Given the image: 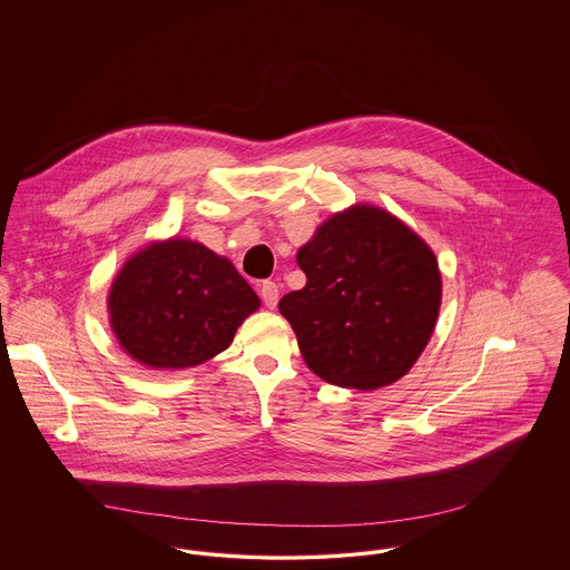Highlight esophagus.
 Segmentation results:
<instances>
[{
    "mask_svg": "<svg viewBox=\"0 0 570 570\" xmlns=\"http://www.w3.org/2000/svg\"><path fill=\"white\" fill-rule=\"evenodd\" d=\"M261 297L265 301V305L273 309L275 305H277V298H279V291H277V286H275V282H263L261 284Z\"/></svg>",
    "mask_w": 570,
    "mask_h": 570,
    "instance_id": "obj_1",
    "label": "esophagus"
}]
</instances>
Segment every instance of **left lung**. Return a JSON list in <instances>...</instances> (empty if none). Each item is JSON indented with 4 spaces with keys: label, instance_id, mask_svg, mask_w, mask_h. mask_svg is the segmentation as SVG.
Listing matches in <instances>:
<instances>
[{
    "label": "left lung",
    "instance_id": "1",
    "mask_svg": "<svg viewBox=\"0 0 570 570\" xmlns=\"http://www.w3.org/2000/svg\"><path fill=\"white\" fill-rule=\"evenodd\" d=\"M307 282L279 301L305 365L342 389L406 376L434 333L442 275L434 249L400 217L356 203L297 252Z\"/></svg>",
    "mask_w": 570,
    "mask_h": 570
}]
</instances>
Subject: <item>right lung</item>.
I'll return each instance as SVG.
<instances>
[{
	"label": "right lung",
	"mask_w": 570,
	"mask_h": 570,
	"mask_svg": "<svg viewBox=\"0 0 570 570\" xmlns=\"http://www.w3.org/2000/svg\"><path fill=\"white\" fill-rule=\"evenodd\" d=\"M107 305L124 353L177 372L226 351L261 298L228 258L170 237L136 249L112 277Z\"/></svg>",
	"instance_id": "add662e5"
}]
</instances>
